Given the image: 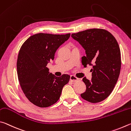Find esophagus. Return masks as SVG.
<instances>
[{
	"label": "esophagus",
	"mask_w": 131,
	"mask_h": 131,
	"mask_svg": "<svg viewBox=\"0 0 131 131\" xmlns=\"http://www.w3.org/2000/svg\"><path fill=\"white\" fill-rule=\"evenodd\" d=\"M70 81L72 82H75L79 81V78H78L76 77H75L74 75H71L70 77Z\"/></svg>",
	"instance_id": "1"
}]
</instances>
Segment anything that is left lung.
<instances>
[{
    "instance_id": "left-lung-1",
    "label": "left lung",
    "mask_w": 131,
    "mask_h": 131,
    "mask_svg": "<svg viewBox=\"0 0 131 131\" xmlns=\"http://www.w3.org/2000/svg\"><path fill=\"white\" fill-rule=\"evenodd\" d=\"M71 37L85 50L82 64L93 66L91 81L86 77L82 79L86 90L81 97L91 103L102 101L111 94L120 75L121 52L117 41L110 32L102 29L86 30Z\"/></svg>"
}]
</instances>
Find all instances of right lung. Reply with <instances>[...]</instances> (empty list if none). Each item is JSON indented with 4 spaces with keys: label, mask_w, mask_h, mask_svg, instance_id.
<instances>
[{
    "label": "right lung",
    "mask_w": 131,
    "mask_h": 131,
    "mask_svg": "<svg viewBox=\"0 0 131 131\" xmlns=\"http://www.w3.org/2000/svg\"><path fill=\"white\" fill-rule=\"evenodd\" d=\"M70 37V33L36 34L20 48L17 63L18 80L25 96L36 106L47 107L55 104L70 81V75L57 77L47 67L54 59L57 49Z\"/></svg>",
    "instance_id": "1"
}]
</instances>
